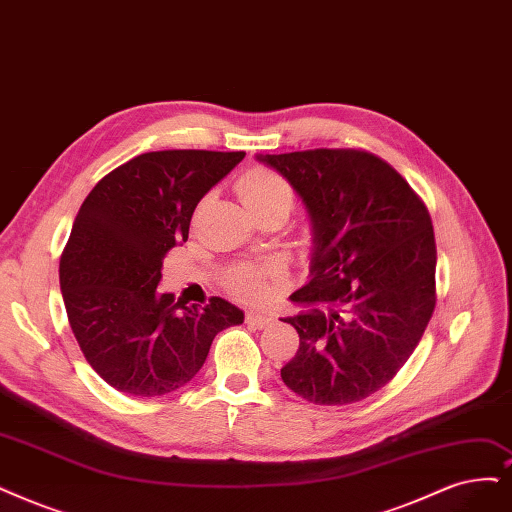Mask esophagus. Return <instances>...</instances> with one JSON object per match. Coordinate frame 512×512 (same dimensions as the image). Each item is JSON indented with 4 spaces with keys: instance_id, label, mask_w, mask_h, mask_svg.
I'll use <instances>...</instances> for the list:
<instances>
[{
    "instance_id": "34e87169",
    "label": "esophagus",
    "mask_w": 512,
    "mask_h": 512,
    "mask_svg": "<svg viewBox=\"0 0 512 512\" xmlns=\"http://www.w3.org/2000/svg\"><path fill=\"white\" fill-rule=\"evenodd\" d=\"M244 320L251 327H255V329H266V327L274 325V316L272 314H263V312H249Z\"/></svg>"
}]
</instances>
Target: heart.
<instances>
[{"label": "heart", "mask_w": 512, "mask_h": 512, "mask_svg": "<svg viewBox=\"0 0 512 512\" xmlns=\"http://www.w3.org/2000/svg\"><path fill=\"white\" fill-rule=\"evenodd\" d=\"M236 192L251 215L266 211H291L295 202L293 185L268 166H253L238 179ZM276 270L272 266H236L225 274L223 285L244 301H261L270 291V280Z\"/></svg>", "instance_id": "1"}]
</instances>
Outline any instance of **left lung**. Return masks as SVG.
Returning a JSON list of instances; mask_svg holds the SVG:
<instances>
[{
  "mask_svg": "<svg viewBox=\"0 0 512 512\" xmlns=\"http://www.w3.org/2000/svg\"><path fill=\"white\" fill-rule=\"evenodd\" d=\"M304 200L314 255L310 282L291 295L304 306L285 318L299 350L280 369L316 405H350L401 371L437 306V244L422 198L365 149L266 154Z\"/></svg>",
  "mask_w": 512,
  "mask_h": 512,
  "instance_id": "1",
  "label": "left lung"
}]
</instances>
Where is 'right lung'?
Returning a JSON list of instances; mask_svg holds the SVG:
<instances>
[{
    "instance_id": "right-lung-1",
    "label": "right lung",
    "mask_w": 512,
    "mask_h": 512,
    "mask_svg": "<svg viewBox=\"0 0 512 512\" xmlns=\"http://www.w3.org/2000/svg\"><path fill=\"white\" fill-rule=\"evenodd\" d=\"M244 151H147L86 196L61 255V291L88 365L120 392L162 396L204 365L219 331L244 320L221 297L185 306L160 293L162 259L189 234L200 198Z\"/></svg>"
}]
</instances>
